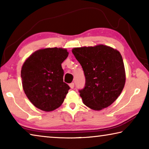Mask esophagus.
Here are the masks:
<instances>
[{
    "label": "esophagus",
    "mask_w": 149,
    "mask_h": 149,
    "mask_svg": "<svg viewBox=\"0 0 149 149\" xmlns=\"http://www.w3.org/2000/svg\"><path fill=\"white\" fill-rule=\"evenodd\" d=\"M69 85H70V88H71V89H73V88L74 87V83H71V84H70Z\"/></svg>",
    "instance_id": "1"
}]
</instances>
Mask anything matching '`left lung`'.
<instances>
[{"label": "left lung", "mask_w": 149, "mask_h": 149, "mask_svg": "<svg viewBox=\"0 0 149 149\" xmlns=\"http://www.w3.org/2000/svg\"><path fill=\"white\" fill-rule=\"evenodd\" d=\"M72 51L85 76V86L79 91L84 104L94 110L109 107L119 97L125 84L120 52L104 45L74 48Z\"/></svg>", "instance_id": "obj_1"}]
</instances>
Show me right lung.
I'll use <instances>...</instances> for the list:
<instances>
[{
	"mask_svg": "<svg viewBox=\"0 0 149 149\" xmlns=\"http://www.w3.org/2000/svg\"><path fill=\"white\" fill-rule=\"evenodd\" d=\"M68 54L62 48L41 49L30 55L22 65V87L36 108L50 112L64 102L70 87L63 81L61 64Z\"/></svg>",
	"mask_w": 149,
	"mask_h": 149,
	"instance_id": "right-lung-1",
	"label": "right lung"
}]
</instances>
